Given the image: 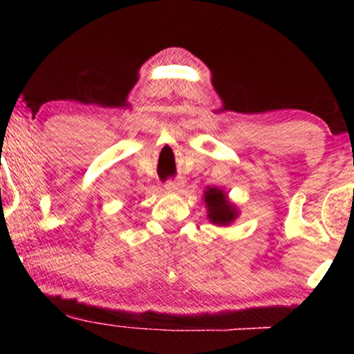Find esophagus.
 Masks as SVG:
<instances>
[{"label":"esophagus","mask_w":354,"mask_h":354,"mask_svg":"<svg viewBox=\"0 0 354 354\" xmlns=\"http://www.w3.org/2000/svg\"><path fill=\"white\" fill-rule=\"evenodd\" d=\"M182 183L178 180H174V178H169V180L164 183V188H166L167 192H178L180 190Z\"/></svg>","instance_id":"esophagus-1"}]
</instances>
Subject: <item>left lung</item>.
Instances as JSON below:
<instances>
[{
	"instance_id": "left-lung-1",
	"label": "left lung",
	"mask_w": 354,
	"mask_h": 354,
	"mask_svg": "<svg viewBox=\"0 0 354 354\" xmlns=\"http://www.w3.org/2000/svg\"><path fill=\"white\" fill-rule=\"evenodd\" d=\"M205 201L207 206V211H209L211 222H214L217 225H229L232 221L236 217L235 207L227 201L225 193L219 190V188H209L205 193Z\"/></svg>"
}]
</instances>
